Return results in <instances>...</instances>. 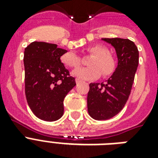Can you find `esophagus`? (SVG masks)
<instances>
[{
  "instance_id": "obj_1",
  "label": "esophagus",
  "mask_w": 158,
  "mask_h": 158,
  "mask_svg": "<svg viewBox=\"0 0 158 158\" xmlns=\"http://www.w3.org/2000/svg\"><path fill=\"white\" fill-rule=\"evenodd\" d=\"M75 82H76V84H79L80 82H82V80H80L79 79H75Z\"/></svg>"
}]
</instances>
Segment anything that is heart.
I'll return each instance as SVG.
<instances>
[{
  "label": "heart",
  "mask_w": 158,
  "mask_h": 158,
  "mask_svg": "<svg viewBox=\"0 0 158 158\" xmlns=\"http://www.w3.org/2000/svg\"><path fill=\"white\" fill-rule=\"evenodd\" d=\"M93 57L89 60V67L79 68L72 72L74 76L84 80H95L103 76H110L114 73L116 64L107 48L102 45H94L87 49ZM60 61L67 67L77 68L81 63L80 58L74 52H67L60 56Z\"/></svg>",
  "instance_id": "b5f03b06"
}]
</instances>
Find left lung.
<instances>
[{
	"instance_id": "1",
	"label": "left lung",
	"mask_w": 158,
	"mask_h": 158,
	"mask_svg": "<svg viewBox=\"0 0 158 158\" xmlns=\"http://www.w3.org/2000/svg\"><path fill=\"white\" fill-rule=\"evenodd\" d=\"M102 40L114 47L118 64L106 83L89 84L88 111L98 120L110 119L122 110L130 96L139 64V51L134 42L119 38Z\"/></svg>"
}]
</instances>
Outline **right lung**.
Masks as SVG:
<instances>
[{
    "label": "right lung",
    "mask_w": 158,
    "mask_h": 158,
    "mask_svg": "<svg viewBox=\"0 0 158 158\" xmlns=\"http://www.w3.org/2000/svg\"><path fill=\"white\" fill-rule=\"evenodd\" d=\"M66 50L56 44L33 42L25 48V95L33 114L41 120L55 121L64 113V99L76 85L75 79L60 61Z\"/></svg>",
    "instance_id": "right-lung-1"
}]
</instances>
